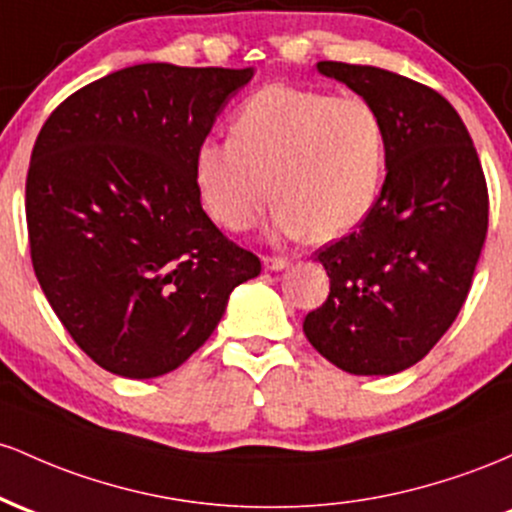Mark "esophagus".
Returning <instances> with one entry per match:
<instances>
[{"label":"esophagus","instance_id":"obj_1","mask_svg":"<svg viewBox=\"0 0 512 512\" xmlns=\"http://www.w3.org/2000/svg\"><path fill=\"white\" fill-rule=\"evenodd\" d=\"M263 263H266V268H271V271H283V268L290 266V261H287L285 256H263Z\"/></svg>","mask_w":512,"mask_h":512}]
</instances>
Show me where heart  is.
I'll return each mask as SVG.
<instances>
[{
  "instance_id": "obj_1",
  "label": "heart",
  "mask_w": 512,
  "mask_h": 512,
  "mask_svg": "<svg viewBox=\"0 0 512 512\" xmlns=\"http://www.w3.org/2000/svg\"><path fill=\"white\" fill-rule=\"evenodd\" d=\"M387 169V123L363 96L266 86L239 108L232 137L195 154L205 208L229 232L256 225L278 200L273 227L285 237L331 241L370 215Z\"/></svg>"
}]
</instances>
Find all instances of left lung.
Instances as JSON below:
<instances>
[{
  "label": "left lung",
  "mask_w": 512,
  "mask_h": 512,
  "mask_svg": "<svg viewBox=\"0 0 512 512\" xmlns=\"http://www.w3.org/2000/svg\"><path fill=\"white\" fill-rule=\"evenodd\" d=\"M387 123V179L370 215L317 251L329 297L309 343L350 375H394L433 350L472 287L488 188L467 125L445 96L380 67L319 62Z\"/></svg>",
  "instance_id": "left-lung-1"
}]
</instances>
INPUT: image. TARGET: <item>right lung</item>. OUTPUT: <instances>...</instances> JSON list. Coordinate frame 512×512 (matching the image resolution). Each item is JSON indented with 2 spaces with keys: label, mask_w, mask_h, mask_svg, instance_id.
Instances as JSON below:
<instances>
[{
  "label": "right lung",
  "mask_w": 512,
  "mask_h": 512,
  "mask_svg": "<svg viewBox=\"0 0 512 512\" xmlns=\"http://www.w3.org/2000/svg\"><path fill=\"white\" fill-rule=\"evenodd\" d=\"M254 70L147 62L50 113L26 176L33 271L72 341L130 380L203 346L256 254L200 205L195 154Z\"/></svg>",
  "instance_id": "obj_1"
}]
</instances>
